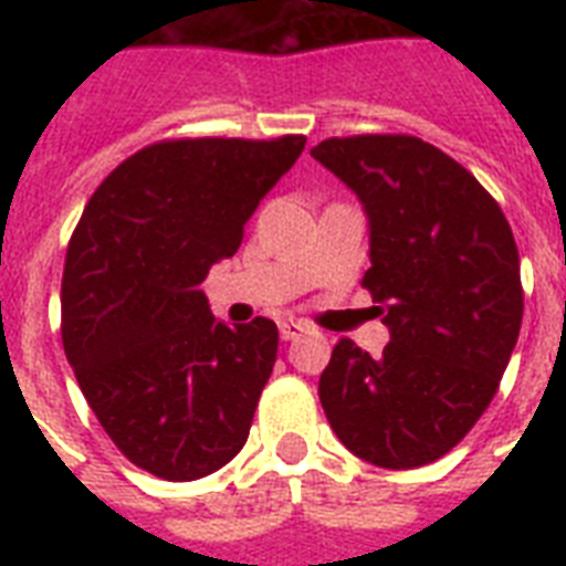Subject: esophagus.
<instances>
[{
	"mask_svg": "<svg viewBox=\"0 0 566 566\" xmlns=\"http://www.w3.org/2000/svg\"><path fill=\"white\" fill-rule=\"evenodd\" d=\"M305 328H308L305 323H296V319H284V323H279V335H282V340H293V337H300Z\"/></svg>",
	"mask_w": 566,
	"mask_h": 566,
	"instance_id": "34e87169",
	"label": "esophagus"
}]
</instances>
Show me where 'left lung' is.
Segmentation results:
<instances>
[{
  "label": "left lung",
  "mask_w": 566,
  "mask_h": 566,
  "mask_svg": "<svg viewBox=\"0 0 566 566\" xmlns=\"http://www.w3.org/2000/svg\"><path fill=\"white\" fill-rule=\"evenodd\" d=\"M311 155L361 199L373 264L361 284L390 328L376 358L337 340L319 376L323 411L370 464H431L491 405L517 344L511 226L473 172L420 137H328Z\"/></svg>",
  "instance_id": "left-lung-1"
}]
</instances>
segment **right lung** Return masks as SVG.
Returning <instances> with one entry per match:
<instances>
[{
  "label": "right lung",
  "instance_id": "obj_1",
  "mask_svg": "<svg viewBox=\"0 0 566 566\" xmlns=\"http://www.w3.org/2000/svg\"><path fill=\"white\" fill-rule=\"evenodd\" d=\"M305 149L185 137L135 153L102 181L66 247L61 337L84 399L114 447L146 473L193 482L249 438L279 328L226 326L199 284Z\"/></svg>",
  "mask_w": 566,
  "mask_h": 566
}]
</instances>
